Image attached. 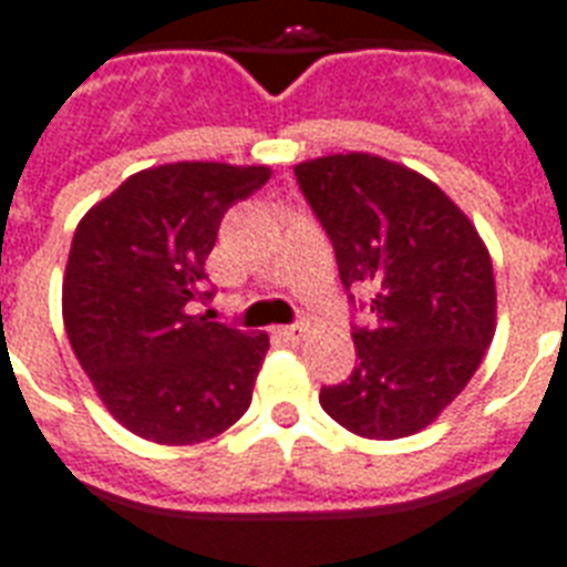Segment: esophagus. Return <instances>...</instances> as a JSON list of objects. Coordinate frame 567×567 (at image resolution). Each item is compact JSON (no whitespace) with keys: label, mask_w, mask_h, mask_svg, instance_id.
Returning <instances> with one entry per match:
<instances>
[{"label":"esophagus","mask_w":567,"mask_h":567,"mask_svg":"<svg viewBox=\"0 0 567 567\" xmlns=\"http://www.w3.org/2000/svg\"><path fill=\"white\" fill-rule=\"evenodd\" d=\"M279 336L291 341H300L309 336V323H293V327H279Z\"/></svg>","instance_id":"esophagus-1"}]
</instances>
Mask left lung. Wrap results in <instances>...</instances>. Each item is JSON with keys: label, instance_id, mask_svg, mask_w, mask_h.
I'll return each mask as SVG.
<instances>
[{"label": "left lung", "instance_id": "8db88e82", "mask_svg": "<svg viewBox=\"0 0 567 567\" xmlns=\"http://www.w3.org/2000/svg\"><path fill=\"white\" fill-rule=\"evenodd\" d=\"M336 249L344 288L365 285L374 327L321 408L369 440L416 434L464 392L496 332L491 252L470 216L413 168L348 151L293 166Z\"/></svg>", "mask_w": 567, "mask_h": 567}]
</instances>
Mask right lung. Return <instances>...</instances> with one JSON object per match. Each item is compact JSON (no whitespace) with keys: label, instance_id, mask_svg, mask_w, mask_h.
<instances>
[{"label":"right lung","instance_id":"obj_1","mask_svg":"<svg viewBox=\"0 0 567 567\" xmlns=\"http://www.w3.org/2000/svg\"><path fill=\"white\" fill-rule=\"evenodd\" d=\"M270 166L181 159L142 168L73 231L62 318L97 399L136 437L193 446L244 416L267 332L193 315L223 216Z\"/></svg>","mask_w":567,"mask_h":567}]
</instances>
